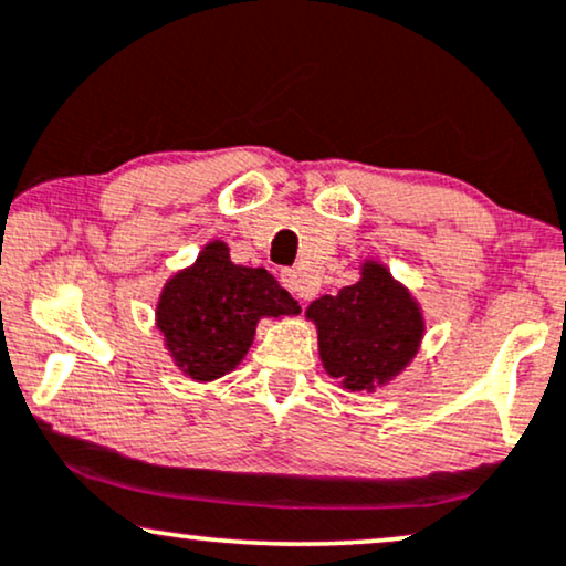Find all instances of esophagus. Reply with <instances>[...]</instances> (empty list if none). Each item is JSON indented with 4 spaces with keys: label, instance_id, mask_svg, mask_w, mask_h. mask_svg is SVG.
<instances>
[{
    "label": "esophagus",
    "instance_id": "esophagus-1",
    "mask_svg": "<svg viewBox=\"0 0 566 566\" xmlns=\"http://www.w3.org/2000/svg\"><path fill=\"white\" fill-rule=\"evenodd\" d=\"M279 279H282V287L287 290V292H292V295L300 297V300H305V297L313 295L311 282H307L305 274H300V271H295V269H284L282 276H279Z\"/></svg>",
    "mask_w": 566,
    "mask_h": 566
}]
</instances>
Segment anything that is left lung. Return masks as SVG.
Here are the masks:
<instances>
[{
    "label": "left lung",
    "instance_id": "1",
    "mask_svg": "<svg viewBox=\"0 0 566 566\" xmlns=\"http://www.w3.org/2000/svg\"><path fill=\"white\" fill-rule=\"evenodd\" d=\"M318 334V357L346 394L388 388L421 349L427 318L419 300L378 259H365L359 279L338 295L307 305Z\"/></svg>",
    "mask_w": 566,
    "mask_h": 566
}]
</instances>
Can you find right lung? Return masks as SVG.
<instances>
[{"instance_id": "add662e5", "label": "right lung", "mask_w": 566, "mask_h": 566, "mask_svg": "<svg viewBox=\"0 0 566 566\" xmlns=\"http://www.w3.org/2000/svg\"><path fill=\"white\" fill-rule=\"evenodd\" d=\"M300 315V305L263 266L232 263L214 238L193 263L172 271L155 300V326L184 378L214 382L230 375L251 349L263 318Z\"/></svg>"}]
</instances>
